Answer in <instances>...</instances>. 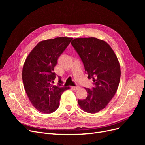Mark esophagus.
<instances>
[{
    "instance_id": "1",
    "label": "esophagus",
    "mask_w": 145,
    "mask_h": 145,
    "mask_svg": "<svg viewBox=\"0 0 145 145\" xmlns=\"http://www.w3.org/2000/svg\"><path fill=\"white\" fill-rule=\"evenodd\" d=\"M72 88V89H73L74 90H78V89H79L80 88V86H72L71 87Z\"/></svg>"
}]
</instances>
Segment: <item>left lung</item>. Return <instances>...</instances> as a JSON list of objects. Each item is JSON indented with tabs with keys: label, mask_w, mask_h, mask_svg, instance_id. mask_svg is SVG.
I'll return each mask as SVG.
<instances>
[{
	"label": "left lung",
	"mask_w": 145,
	"mask_h": 145,
	"mask_svg": "<svg viewBox=\"0 0 145 145\" xmlns=\"http://www.w3.org/2000/svg\"><path fill=\"white\" fill-rule=\"evenodd\" d=\"M71 45L94 85L91 89L85 88L87 97L78 103L85 112H98L107 106L119 85L121 72L117 56L106 42L95 37L76 38Z\"/></svg>",
	"instance_id": "1"
}]
</instances>
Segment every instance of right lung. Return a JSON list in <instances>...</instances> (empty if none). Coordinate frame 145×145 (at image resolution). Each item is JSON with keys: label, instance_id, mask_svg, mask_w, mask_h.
Returning <instances> with one entry per match:
<instances>
[{"label": "right lung", "instance_id": "obj_1", "mask_svg": "<svg viewBox=\"0 0 145 145\" xmlns=\"http://www.w3.org/2000/svg\"><path fill=\"white\" fill-rule=\"evenodd\" d=\"M72 38L57 37L39 42L26 59L22 70V80L26 93L33 106L42 113L50 114L59 106L62 93L69 87L62 86L59 77L53 85L56 74L55 66L60 55Z\"/></svg>", "mask_w": 145, "mask_h": 145}]
</instances>
